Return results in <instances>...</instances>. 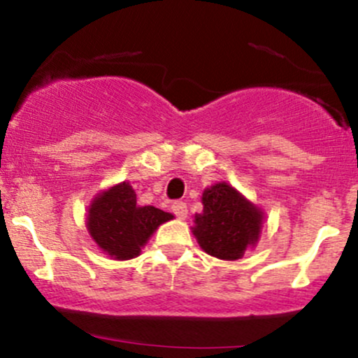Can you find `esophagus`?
I'll return each mask as SVG.
<instances>
[{
  "label": "esophagus",
  "instance_id": "esophagus-1",
  "mask_svg": "<svg viewBox=\"0 0 358 358\" xmlns=\"http://www.w3.org/2000/svg\"><path fill=\"white\" fill-rule=\"evenodd\" d=\"M171 210H173V214H175L178 219H185L187 214H188L187 203L182 202V200H176V202L171 206Z\"/></svg>",
  "mask_w": 358,
  "mask_h": 358
}]
</instances>
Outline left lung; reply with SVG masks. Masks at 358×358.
Here are the masks:
<instances>
[{
    "label": "left lung",
    "mask_w": 358,
    "mask_h": 358,
    "mask_svg": "<svg viewBox=\"0 0 358 358\" xmlns=\"http://www.w3.org/2000/svg\"><path fill=\"white\" fill-rule=\"evenodd\" d=\"M203 210L195 214L192 233L200 248L219 260H239L246 248L257 245L263 212L241 194L221 182L202 194Z\"/></svg>",
    "instance_id": "8db88e82"
}]
</instances>
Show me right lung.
<instances>
[{"mask_svg": "<svg viewBox=\"0 0 358 358\" xmlns=\"http://www.w3.org/2000/svg\"><path fill=\"white\" fill-rule=\"evenodd\" d=\"M170 219V212L137 206L134 188L129 182H122L92 200L86 227L101 251L115 260H131L141 253L161 224Z\"/></svg>", "mask_w": 358, "mask_h": 358, "instance_id": "add662e5", "label": "right lung"}]
</instances>
